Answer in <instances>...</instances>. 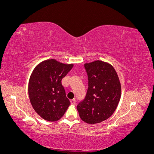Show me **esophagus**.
I'll return each mask as SVG.
<instances>
[{"label":"esophagus","mask_w":154,"mask_h":154,"mask_svg":"<svg viewBox=\"0 0 154 154\" xmlns=\"http://www.w3.org/2000/svg\"><path fill=\"white\" fill-rule=\"evenodd\" d=\"M71 105H75L76 104V100L75 99H72L71 100Z\"/></svg>","instance_id":"34e87169"}]
</instances>
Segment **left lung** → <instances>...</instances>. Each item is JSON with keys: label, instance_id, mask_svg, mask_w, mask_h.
<instances>
[{"label": "left lung", "instance_id": "8db88e82", "mask_svg": "<svg viewBox=\"0 0 154 154\" xmlns=\"http://www.w3.org/2000/svg\"><path fill=\"white\" fill-rule=\"evenodd\" d=\"M84 66L88 87L77 110L84 122L99 123L110 118L117 108L122 94L121 83L116 70L109 63L96 60Z\"/></svg>", "mask_w": 154, "mask_h": 154}]
</instances>
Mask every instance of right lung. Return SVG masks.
Returning <instances> with one entry per match:
<instances>
[{
	"mask_svg": "<svg viewBox=\"0 0 154 154\" xmlns=\"http://www.w3.org/2000/svg\"><path fill=\"white\" fill-rule=\"evenodd\" d=\"M72 67L73 64L49 59L34 69L29 81L28 94L32 108L42 118L56 122L67 110L71 103L62 80Z\"/></svg>",
	"mask_w": 154,
	"mask_h": 154,
	"instance_id": "1",
	"label": "right lung"
}]
</instances>
